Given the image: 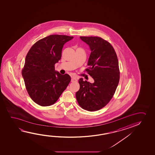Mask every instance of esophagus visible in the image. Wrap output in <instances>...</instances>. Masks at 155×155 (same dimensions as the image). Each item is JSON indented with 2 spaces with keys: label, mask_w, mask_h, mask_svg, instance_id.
I'll use <instances>...</instances> for the list:
<instances>
[{
  "label": "esophagus",
  "mask_w": 155,
  "mask_h": 155,
  "mask_svg": "<svg viewBox=\"0 0 155 155\" xmlns=\"http://www.w3.org/2000/svg\"><path fill=\"white\" fill-rule=\"evenodd\" d=\"M77 81V78L76 77H72L71 78V81L73 82V81Z\"/></svg>",
  "instance_id": "obj_1"
}]
</instances>
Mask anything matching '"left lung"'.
<instances>
[{
  "label": "left lung",
  "instance_id": "obj_1",
  "mask_svg": "<svg viewBox=\"0 0 155 155\" xmlns=\"http://www.w3.org/2000/svg\"><path fill=\"white\" fill-rule=\"evenodd\" d=\"M91 50L86 69L94 83L79 79L80 88L76 94L79 105L84 110L94 111L105 107L111 100L119 81L118 61L114 48L98 37H80Z\"/></svg>",
  "mask_w": 155,
  "mask_h": 155
}]
</instances>
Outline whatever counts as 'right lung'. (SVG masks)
Segmentation results:
<instances>
[{
    "label": "right lung",
    "mask_w": 155,
    "mask_h": 155,
    "mask_svg": "<svg viewBox=\"0 0 155 155\" xmlns=\"http://www.w3.org/2000/svg\"><path fill=\"white\" fill-rule=\"evenodd\" d=\"M74 37L54 35L40 39L26 56L22 76L31 98L36 103L48 107L56 103L71 81L68 74H61L54 64L61 59L66 42Z\"/></svg>",
    "instance_id": "obj_1"
}]
</instances>
